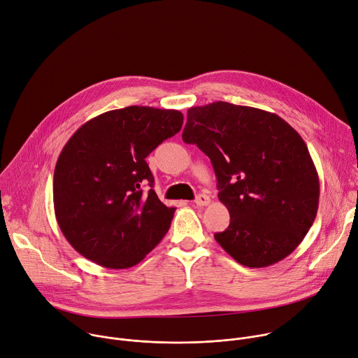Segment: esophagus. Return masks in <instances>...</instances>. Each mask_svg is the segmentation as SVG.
<instances>
[{"label":"esophagus","instance_id":"obj_1","mask_svg":"<svg viewBox=\"0 0 358 358\" xmlns=\"http://www.w3.org/2000/svg\"><path fill=\"white\" fill-rule=\"evenodd\" d=\"M194 203L197 206H208L210 203V199H209V196H206V194H197L196 199H194Z\"/></svg>","mask_w":358,"mask_h":358}]
</instances>
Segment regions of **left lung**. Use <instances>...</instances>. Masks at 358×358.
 I'll return each instance as SVG.
<instances>
[{
    "mask_svg": "<svg viewBox=\"0 0 358 358\" xmlns=\"http://www.w3.org/2000/svg\"><path fill=\"white\" fill-rule=\"evenodd\" d=\"M182 139L206 153L230 224L216 242L237 263L267 267L304 239L320 183L303 138L279 115L229 102L187 109Z\"/></svg>",
    "mask_w": 358,
    "mask_h": 358,
    "instance_id": "8db88e82",
    "label": "left lung"
}]
</instances>
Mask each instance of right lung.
Listing matches in <instances>:
<instances>
[{
	"label": "right lung",
	"instance_id": "right-lung-1",
	"mask_svg": "<svg viewBox=\"0 0 358 358\" xmlns=\"http://www.w3.org/2000/svg\"><path fill=\"white\" fill-rule=\"evenodd\" d=\"M182 124L179 110L134 105L92 117L69 138L52 190L57 222L78 253L128 268L164 239L175 208L159 201L145 159Z\"/></svg>",
	"mask_w": 358,
	"mask_h": 358
}]
</instances>
